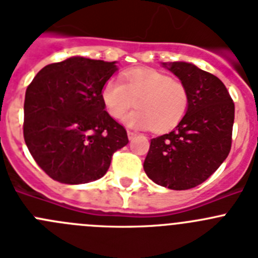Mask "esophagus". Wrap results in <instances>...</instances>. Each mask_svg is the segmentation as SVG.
I'll use <instances>...</instances> for the list:
<instances>
[{
    "mask_svg": "<svg viewBox=\"0 0 258 258\" xmlns=\"http://www.w3.org/2000/svg\"><path fill=\"white\" fill-rule=\"evenodd\" d=\"M136 137H137L136 132L127 131V138H129V140H133V138H136Z\"/></svg>",
    "mask_w": 258,
    "mask_h": 258,
    "instance_id": "obj_1",
    "label": "esophagus"
}]
</instances>
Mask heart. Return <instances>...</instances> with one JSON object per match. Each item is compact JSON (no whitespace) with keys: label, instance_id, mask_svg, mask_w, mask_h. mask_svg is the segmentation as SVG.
I'll return each mask as SVG.
<instances>
[{"label":"heart","instance_id":"1","mask_svg":"<svg viewBox=\"0 0 258 258\" xmlns=\"http://www.w3.org/2000/svg\"><path fill=\"white\" fill-rule=\"evenodd\" d=\"M102 102L111 117L120 120L136 104L138 108L125 117L127 126L151 129L157 133L173 129L187 113L190 93L181 80L150 68H137L122 80L111 77L101 92Z\"/></svg>","mask_w":258,"mask_h":258}]
</instances>
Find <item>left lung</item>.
Segmentation results:
<instances>
[{"label": "left lung", "instance_id": "left-lung-1", "mask_svg": "<svg viewBox=\"0 0 258 258\" xmlns=\"http://www.w3.org/2000/svg\"><path fill=\"white\" fill-rule=\"evenodd\" d=\"M187 86V113L170 133L152 138L143 169L155 183L188 190L208 179L231 150L235 106L217 76L186 61L163 63Z\"/></svg>", "mask_w": 258, "mask_h": 258}]
</instances>
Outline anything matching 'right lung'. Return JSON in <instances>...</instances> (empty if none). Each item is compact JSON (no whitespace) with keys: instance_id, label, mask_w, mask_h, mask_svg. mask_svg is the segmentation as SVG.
<instances>
[{"instance_id":"right-lung-1","label":"right lung","mask_w":258,"mask_h":258,"mask_svg":"<svg viewBox=\"0 0 258 258\" xmlns=\"http://www.w3.org/2000/svg\"><path fill=\"white\" fill-rule=\"evenodd\" d=\"M115 63L72 56L47 64L27 88L24 141L52 179L80 184L101 178L112 155L129 142L101 98L104 83L117 71Z\"/></svg>"}]
</instances>
